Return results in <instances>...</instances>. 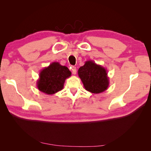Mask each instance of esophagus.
I'll use <instances>...</instances> for the list:
<instances>
[{"label":"esophagus","instance_id":"34e87169","mask_svg":"<svg viewBox=\"0 0 151 151\" xmlns=\"http://www.w3.org/2000/svg\"><path fill=\"white\" fill-rule=\"evenodd\" d=\"M71 71H72V73L73 74V75H76V68L75 67H72Z\"/></svg>","mask_w":151,"mask_h":151}]
</instances>
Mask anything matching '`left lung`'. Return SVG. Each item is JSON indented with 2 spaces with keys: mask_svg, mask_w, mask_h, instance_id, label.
<instances>
[{
  "mask_svg": "<svg viewBox=\"0 0 151 151\" xmlns=\"http://www.w3.org/2000/svg\"><path fill=\"white\" fill-rule=\"evenodd\" d=\"M78 74L86 90L91 93L104 92L110 84L107 70L93 60L86 61L84 65L79 68Z\"/></svg>",
  "mask_w": 151,
  "mask_h": 151,
  "instance_id": "8db88e82",
  "label": "left lung"
}]
</instances>
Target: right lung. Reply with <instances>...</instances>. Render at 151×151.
Wrapping results in <instances>:
<instances>
[{
	"instance_id": "obj_1",
	"label": "right lung",
	"mask_w": 151,
	"mask_h": 151,
	"mask_svg": "<svg viewBox=\"0 0 151 151\" xmlns=\"http://www.w3.org/2000/svg\"><path fill=\"white\" fill-rule=\"evenodd\" d=\"M71 72L66 66L60 65L59 62H52L40 70L37 87L41 92L47 95H53L62 90L67 78Z\"/></svg>"
}]
</instances>
